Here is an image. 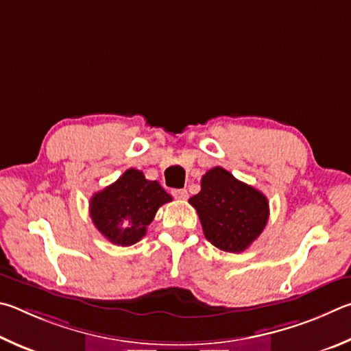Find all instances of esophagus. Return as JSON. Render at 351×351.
<instances>
[{
	"label": "esophagus",
	"mask_w": 351,
	"mask_h": 351,
	"mask_svg": "<svg viewBox=\"0 0 351 351\" xmlns=\"http://www.w3.org/2000/svg\"><path fill=\"white\" fill-rule=\"evenodd\" d=\"M172 195L179 200H186L188 199V191L186 189H172Z\"/></svg>",
	"instance_id": "34e87169"
}]
</instances>
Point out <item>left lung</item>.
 Masks as SVG:
<instances>
[{
	"instance_id": "obj_1",
	"label": "left lung",
	"mask_w": 351,
	"mask_h": 351,
	"mask_svg": "<svg viewBox=\"0 0 351 351\" xmlns=\"http://www.w3.org/2000/svg\"><path fill=\"white\" fill-rule=\"evenodd\" d=\"M200 186L189 204L199 213L205 237L228 253L247 250L267 226L269 208L265 195L220 166L202 177Z\"/></svg>"
}]
</instances>
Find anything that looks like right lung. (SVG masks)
Returning <instances> with one entry per match:
<instances>
[{
  "mask_svg": "<svg viewBox=\"0 0 351 351\" xmlns=\"http://www.w3.org/2000/svg\"><path fill=\"white\" fill-rule=\"evenodd\" d=\"M172 197L156 180L131 168L119 180L92 195L89 213L95 228L114 245L129 247L146 234L157 210Z\"/></svg>",
  "mask_w": 351,
  "mask_h": 351,
  "instance_id": "add662e5",
  "label": "right lung"
}]
</instances>
